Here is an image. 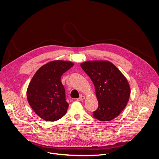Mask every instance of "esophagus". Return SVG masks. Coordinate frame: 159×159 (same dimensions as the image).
<instances>
[{
    "label": "esophagus",
    "mask_w": 159,
    "mask_h": 159,
    "mask_svg": "<svg viewBox=\"0 0 159 159\" xmlns=\"http://www.w3.org/2000/svg\"><path fill=\"white\" fill-rule=\"evenodd\" d=\"M84 99H85L84 96L82 95H81L80 97L78 99H77V101H79V102H80V101H83Z\"/></svg>",
    "instance_id": "obj_1"
}]
</instances>
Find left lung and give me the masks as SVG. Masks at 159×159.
Masks as SVG:
<instances>
[{"label":"left lung","mask_w":159,"mask_h":159,"mask_svg":"<svg viewBox=\"0 0 159 159\" xmlns=\"http://www.w3.org/2000/svg\"><path fill=\"white\" fill-rule=\"evenodd\" d=\"M81 67L95 86L98 108L93 112L95 119L108 121L121 113L130 96L127 79L112 63L107 61H89Z\"/></svg>","instance_id":"8db88e82"}]
</instances>
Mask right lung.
<instances>
[{
  "instance_id": "add662e5",
  "label": "right lung",
  "mask_w": 159,
  "mask_h": 159,
  "mask_svg": "<svg viewBox=\"0 0 159 159\" xmlns=\"http://www.w3.org/2000/svg\"><path fill=\"white\" fill-rule=\"evenodd\" d=\"M74 64L56 60L38 70L27 89L28 102L38 116L47 121H55L66 115L69 104L66 99L61 76Z\"/></svg>"
}]
</instances>
